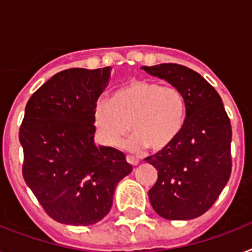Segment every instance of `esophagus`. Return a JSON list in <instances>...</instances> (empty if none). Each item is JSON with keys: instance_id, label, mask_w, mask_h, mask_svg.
<instances>
[{"instance_id": "1", "label": "esophagus", "mask_w": 252, "mask_h": 252, "mask_svg": "<svg viewBox=\"0 0 252 252\" xmlns=\"http://www.w3.org/2000/svg\"><path fill=\"white\" fill-rule=\"evenodd\" d=\"M126 162L129 163V165L132 166H136L138 163V159L136 157H133V156H126Z\"/></svg>"}]
</instances>
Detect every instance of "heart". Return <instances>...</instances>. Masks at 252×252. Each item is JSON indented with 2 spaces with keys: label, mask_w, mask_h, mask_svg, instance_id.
<instances>
[{
  "label": "heart",
  "mask_w": 252,
  "mask_h": 252,
  "mask_svg": "<svg viewBox=\"0 0 252 252\" xmlns=\"http://www.w3.org/2000/svg\"><path fill=\"white\" fill-rule=\"evenodd\" d=\"M186 118L187 102L182 90L152 80L129 81L112 100L99 99L94 106L95 126L106 145H120L130 128L134 134L124 144L128 150L144 145L154 152L166 149L178 138Z\"/></svg>",
  "instance_id": "heart-1"
}]
</instances>
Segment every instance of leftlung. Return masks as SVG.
<instances>
[{
    "instance_id": "left-lung-1",
    "label": "left lung",
    "mask_w": 252,
    "mask_h": 252,
    "mask_svg": "<svg viewBox=\"0 0 252 252\" xmlns=\"http://www.w3.org/2000/svg\"><path fill=\"white\" fill-rule=\"evenodd\" d=\"M186 96L187 118L171 145L145 158L157 168L149 200L166 220L204 215L219 199L231 174V124L222 99L199 73L178 64L142 66Z\"/></svg>"
}]
</instances>
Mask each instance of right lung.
Returning a JSON list of instances; mask_svg holds the SVG:
<instances>
[{
    "instance_id": "1",
    "label": "right lung",
    "mask_w": 252,
    "mask_h": 252,
    "mask_svg": "<svg viewBox=\"0 0 252 252\" xmlns=\"http://www.w3.org/2000/svg\"><path fill=\"white\" fill-rule=\"evenodd\" d=\"M111 68L57 73L26 104L19 128L22 174L49 217L93 225L110 212L115 188L132 171L120 150L94 144V106Z\"/></svg>"
}]
</instances>
